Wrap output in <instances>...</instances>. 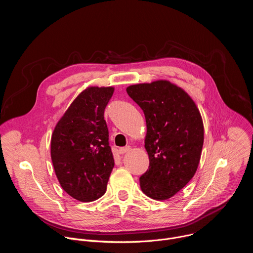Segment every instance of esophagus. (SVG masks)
<instances>
[{"label": "esophagus", "mask_w": 253, "mask_h": 253, "mask_svg": "<svg viewBox=\"0 0 253 253\" xmlns=\"http://www.w3.org/2000/svg\"><path fill=\"white\" fill-rule=\"evenodd\" d=\"M130 146H126V147H121V148H119V153L120 154H125L126 152H128V151H130Z\"/></svg>", "instance_id": "34e87169"}]
</instances>
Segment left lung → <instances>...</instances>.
Listing matches in <instances>:
<instances>
[{"mask_svg": "<svg viewBox=\"0 0 253 253\" xmlns=\"http://www.w3.org/2000/svg\"><path fill=\"white\" fill-rule=\"evenodd\" d=\"M126 91L147 125L149 167L139 178L141 190L155 200L168 199L197 170L204 139L201 115L188 94L168 81L132 85Z\"/></svg>", "mask_w": 253, "mask_h": 253, "instance_id": "obj_1", "label": "left lung"}]
</instances>
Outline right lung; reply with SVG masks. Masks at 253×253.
I'll return each instance as SVG.
<instances>
[{
	"label": "right lung",
	"mask_w": 253,
	"mask_h": 253,
	"mask_svg": "<svg viewBox=\"0 0 253 253\" xmlns=\"http://www.w3.org/2000/svg\"><path fill=\"white\" fill-rule=\"evenodd\" d=\"M112 87H90L70 105L55 127L51 158L62 188L73 198L90 202L104 195L114 158L105 108Z\"/></svg>",
	"instance_id": "1"
}]
</instances>
